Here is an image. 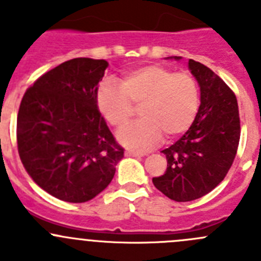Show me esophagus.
Returning <instances> with one entry per match:
<instances>
[{"label":"esophagus","instance_id":"34e87169","mask_svg":"<svg viewBox=\"0 0 261 261\" xmlns=\"http://www.w3.org/2000/svg\"><path fill=\"white\" fill-rule=\"evenodd\" d=\"M127 157H135V158H140V157H144V153H138V152H126L125 153Z\"/></svg>","mask_w":261,"mask_h":261}]
</instances>
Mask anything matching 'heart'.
Here are the masks:
<instances>
[{
	"label": "heart",
	"instance_id": "obj_1",
	"mask_svg": "<svg viewBox=\"0 0 261 261\" xmlns=\"http://www.w3.org/2000/svg\"><path fill=\"white\" fill-rule=\"evenodd\" d=\"M96 104L114 127L125 125L134 112L133 106H140L142 119L121 128L117 139L128 149L145 152L162 140V133L174 139L191 127L199 109V89L189 73L145 65L128 70L121 84L113 80L101 82Z\"/></svg>",
	"mask_w": 261,
	"mask_h": 261
}]
</instances>
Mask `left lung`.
Segmentation results:
<instances>
[{
    "label": "left lung",
    "instance_id": "8db88e82",
    "mask_svg": "<svg viewBox=\"0 0 261 261\" xmlns=\"http://www.w3.org/2000/svg\"><path fill=\"white\" fill-rule=\"evenodd\" d=\"M188 68L199 86L198 113L188 131L162 150L166 172L152 179L158 191L176 202L201 198L223 181L234 161L241 135L232 90L206 65L189 59Z\"/></svg>",
    "mask_w": 261,
    "mask_h": 261
}]
</instances>
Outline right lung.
Wrapping results in <instances>:
<instances>
[{"label": "right lung", "instance_id": "1", "mask_svg": "<svg viewBox=\"0 0 261 261\" xmlns=\"http://www.w3.org/2000/svg\"><path fill=\"white\" fill-rule=\"evenodd\" d=\"M107 67L103 59L68 60L41 75L21 99L16 138L23 166L40 188L62 201L94 198L123 158L96 104Z\"/></svg>", "mask_w": 261, "mask_h": 261}]
</instances>
